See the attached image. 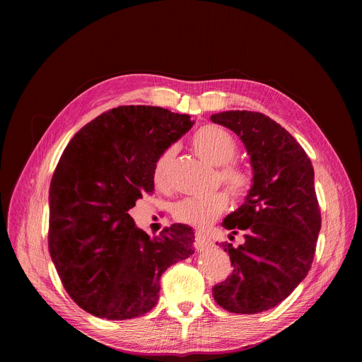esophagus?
<instances>
[{
    "label": "esophagus",
    "instance_id": "obj_1",
    "mask_svg": "<svg viewBox=\"0 0 362 362\" xmlns=\"http://www.w3.org/2000/svg\"><path fill=\"white\" fill-rule=\"evenodd\" d=\"M212 246V242L209 239H206L203 235H196V239H194V247L196 250H206L208 247Z\"/></svg>",
    "mask_w": 362,
    "mask_h": 362
}]
</instances>
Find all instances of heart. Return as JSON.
I'll return each mask as SVG.
<instances>
[{"label": "heart", "mask_w": 362, "mask_h": 362, "mask_svg": "<svg viewBox=\"0 0 362 362\" xmlns=\"http://www.w3.org/2000/svg\"><path fill=\"white\" fill-rule=\"evenodd\" d=\"M192 148L197 156L219 169V179L235 200H243L252 190V175L230 162L236 158L238 143L225 129L214 124L200 127L192 137ZM173 160V150H166L153 169L154 185L165 187L169 180V170ZM228 197L225 193H214L204 197H187L177 202L173 208V218L185 225L204 229L212 225L226 209Z\"/></svg>", "instance_id": "obj_1"}]
</instances>
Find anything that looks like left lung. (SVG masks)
Returning <instances> with one entry per match:
<instances>
[{"mask_svg": "<svg viewBox=\"0 0 362 362\" xmlns=\"http://www.w3.org/2000/svg\"><path fill=\"white\" fill-rule=\"evenodd\" d=\"M211 120L240 137L253 169L245 203L222 223L232 235L242 232L245 242L238 247L221 243L233 271L212 293L229 313H264L288 298L311 269L321 229L314 168L300 144L262 113L230 110Z\"/></svg>", "mask_w": 362, "mask_h": 362, "instance_id": "1", "label": "left lung"}]
</instances>
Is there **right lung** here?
<instances>
[{"label": "right lung", "mask_w": 362, "mask_h": 362, "mask_svg": "<svg viewBox=\"0 0 362 362\" xmlns=\"http://www.w3.org/2000/svg\"><path fill=\"white\" fill-rule=\"evenodd\" d=\"M193 123L162 107L120 106L64 148L49 185L48 249L64 289L88 314L144 315L158 303L162 274L194 253L190 226L150 238L127 214L154 190V165Z\"/></svg>", "instance_id": "obj_1"}]
</instances>
